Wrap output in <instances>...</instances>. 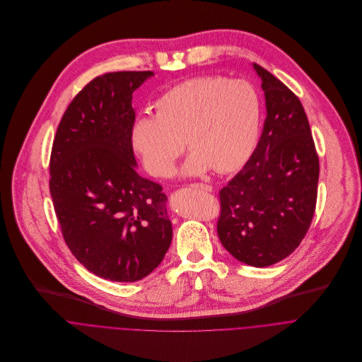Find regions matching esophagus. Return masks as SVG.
<instances>
[{"instance_id": "34e87169", "label": "esophagus", "mask_w": 362, "mask_h": 362, "mask_svg": "<svg viewBox=\"0 0 362 362\" xmlns=\"http://www.w3.org/2000/svg\"><path fill=\"white\" fill-rule=\"evenodd\" d=\"M192 188H197V189H202V191H211V185H206V184H202V182H197V184H191Z\"/></svg>"}]
</instances>
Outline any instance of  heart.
Returning <instances> with one entry per match:
<instances>
[{"label":"heart","mask_w":362,"mask_h":362,"mask_svg":"<svg viewBox=\"0 0 362 362\" xmlns=\"http://www.w3.org/2000/svg\"><path fill=\"white\" fill-rule=\"evenodd\" d=\"M156 112L135 119L131 141L147 171L164 178L173 174L185 142L192 151L184 167L189 175L240 168L258 141L262 105L247 81L202 76L167 90Z\"/></svg>","instance_id":"1"}]
</instances>
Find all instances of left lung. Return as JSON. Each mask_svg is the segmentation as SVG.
<instances>
[{
  "mask_svg": "<svg viewBox=\"0 0 362 362\" xmlns=\"http://www.w3.org/2000/svg\"><path fill=\"white\" fill-rule=\"evenodd\" d=\"M267 118L243 170L220 191L216 233L238 261L268 267L304 240L315 212L320 160L298 97L258 64Z\"/></svg>",
  "mask_w": 362,
  "mask_h": 362,
  "instance_id": "left-lung-1",
  "label": "left lung"
}]
</instances>
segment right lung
<instances>
[{
    "mask_svg": "<svg viewBox=\"0 0 362 362\" xmlns=\"http://www.w3.org/2000/svg\"><path fill=\"white\" fill-rule=\"evenodd\" d=\"M151 71L108 72L66 107L49 158V192L65 244L93 274L134 282L170 248L163 187L135 171L132 93Z\"/></svg>",
    "mask_w": 362,
    "mask_h": 362,
    "instance_id": "add662e5",
    "label": "right lung"
}]
</instances>
